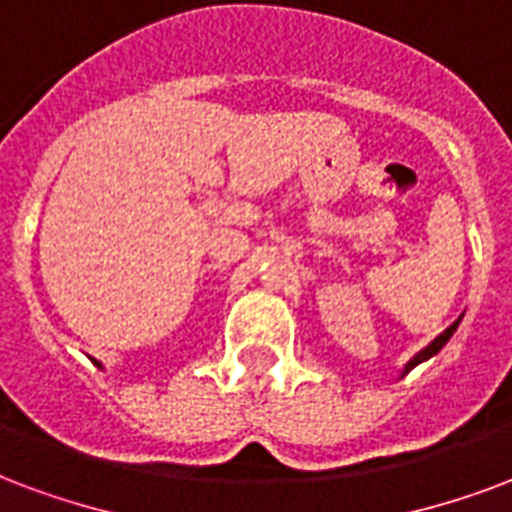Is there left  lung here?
Instances as JSON below:
<instances>
[{
	"label": "left lung",
	"mask_w": 512,
	"mask_h": 512,
	"mask_svg": "<svg viewBox=\"0 0 512 512\" xmlns=\"http://www.w3.org/2000/svg\"><path fill=\"white\" fill-rule=\"evenodd\" d=\"M456 326H459V321H456V324L448 326V329H445V332L440 334V337H437V340H434L432 345H426L424 351L416 353V356L410 359V364H407V367H405V372H410V370H413V367H416V364H421V361H426V359H429V356H434V353L440 351V348H443V345L448 343V340H451V334L456 332Z\"/></svg>",
	"instance_id": "8db88e82"
}]
</instances>
